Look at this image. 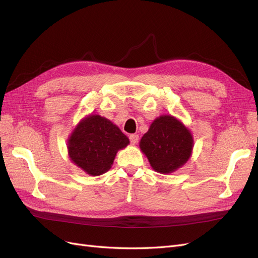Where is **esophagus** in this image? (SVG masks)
Here are the masks:
<instances>
[{
    "label": "esophagus",
    "mask_w": 258,
    "mask_h": 258,
    "mask_svg": "<svg viewBox=\"0 0 258 258\" xmlns=\"http://www.w3.org/2000/svg\"><path fill=\"white\" fill-rule=\"evenodd\" d=\"M129 139H130V142L131 144H137L138 141H139V136L138 135H130L129 136Z\"/></svg>",
    "instance_id": "1"
}]
</instances>
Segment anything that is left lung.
I'll return each instance as SVG.
<instances>
[{"mask_svg":"<svg viewBox=\"0 0 258 258\" xmlns=\"http://www.w3.org/2000/svg\"><path fill=\"white\" fill-rule=\"evenodd\" d=\"M194 146L190 131L171 115L156 118L140 141L152 168L162 174L172 173L189 159Z\"/></svg>","mask_w":258,"mask_h":258,"instance_id":"left-lung-1","label":"left lung"}]
</instances>
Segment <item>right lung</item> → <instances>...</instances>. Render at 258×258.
<instances>
[{
	"instance_id": "obj_1",
	"label": "right lung",
	"mask_w": 258,
	"mask_h": 258,
	"mask_svg": "<svg viewBox=\"0 0 258 258\" xmlns=\"http://www.w3.org/2000/svg\"><path fill=\"white\" fill-rule=\"evenodd\" d=\"M129 144L128 137L111 120L89 115L80 121L68 141L72 162L86 173L98 176L111 169L115 156Z\"/></svg>"
}]
</instances>
